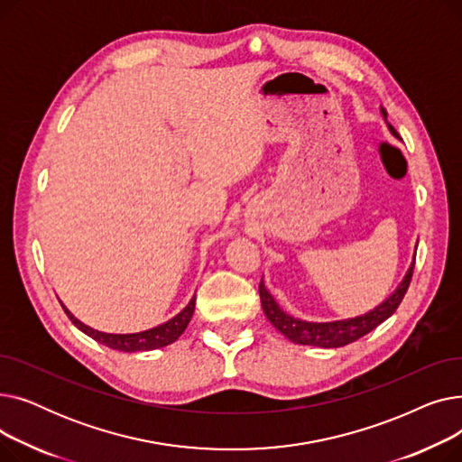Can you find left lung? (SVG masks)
<instances>
[{"instance_id": "obj_1", "label": "left lung", "mask_w": 462, "mask_h": 462, "mask_svg": "<svg viewBox=\"0 0 462 462\" xmlns=\"http://www.w3.org/2000/svg\"><path fill=\"white\" fill-rule=\"evenodd\" d=\"M392 127V125H390ZM395 133V129L392 127ZM416 263V262H414ZM411 273H414V265L408 270L404 281L401 286L395 290L393 296L387 298L382 305H378L374 310L363 314V317L350 319V320H338V322H328V324H312V322H301L292 317H288L286 312L279 309L275 300L270 296L268 290L263 288V282L260 281L258 284V292H260V303L265 312L268 320L284 335L290 341H294L298 345H307V346H322V348H338L350 345L363 335H367L374 328H378L383 320H387L392 314L397 310L401 305L406 290L411 281Z\"/></svg>"}]
</instances>
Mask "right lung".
Masks as SVG:
<instances>
[{
  "instance_id": "obj_1",
  "label": "right lung",
  "mask_w": 462,
  "mask_h": 462,
  "mask_svg": "<svg viewBox=\"0 0 462 462\" xmlns=\"http://www.w3.org/2000/svg\"><path fill=\"white\" fill-rule=\"evenodd\" d=\"M63 310L67 312V317L70 319V322L75 324L80 331L89 335L93 341L101 343V345H105L112 350H119V352H142V350L162 348L166 345H172L174 341H178V337H181V333L185 331V328L190 322V317L194 312V298L189 301V305L180 314H176L172 320H168V322H164V324H161L153 329L142 331V333H131V335H112V333L95 331V329L84 326L80 320L72 317V314L65 307H63Z\"/></svg>"
}]
</instances>
